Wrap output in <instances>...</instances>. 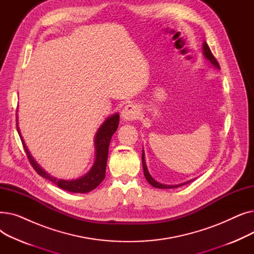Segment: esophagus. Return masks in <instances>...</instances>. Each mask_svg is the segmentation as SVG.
Here are the masks:
<instances>
[{"label":"esophagus","instance_id":"esophagus-1","mask_svg":"<svg viewBox=\"0 0 254 254\" xmlns=\"http://www.w3.org/2000/svg\"><path fill=\"white\" fill-rule=\"evenodd\" d=\"M122 116L125 120H134L139 116L138 107L134 104H127L122 111Z\"/></svg>","mask_w":254,"mask_h":254}]
</instances>
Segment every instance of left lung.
Listing matches in <instances>:
<instances>
[{"mask_svg": "<svg viewBox=\"0 0 254 254\" xmlns=\"http://www.w3.org/2000/svg\"><path fill=\"white\" fill-rule=\"evenodd\" d=\"M203 48H204V56H205V58L208 60V61H210V63L213 64V65H215L216 68H218L219 69V64H218V62L216 61V59L214 58V56H213V53L211 52V50H210V48H209V46H208V44L205 42L204 43V45H203ZM145 157H144V151H143V153H142V165H143V170H144V176H145V178H146V180L148 181V183H150L153 188H156V189H176V188H179V186H182V185H184V184H186V183H190V182H191V181H188V182H185V183H182V184H178V185H166V184H162V183H158L157 181H155L152 177H151V175L149 174V172H148V170H147V167H146V163H145V159H144Z\"/></svg>", "mask_w": 254, "mask_h": 254, "instance_id": "left-lung-1", "label": "left lung"}]
</instances>
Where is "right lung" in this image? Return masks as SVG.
Wrapping results in <instances>:
<instances>
[{
	"label": "right lung",
	"mask_w": 254,
	"mask_h": 254,
	"mask_svg": "<svg viewBox=\"0 0 254 254\" xmlns=\"http://www.w3.org/2000/svg\"><path fill=\"white\" fill-rule=\"evenodd\" d=\"M118 124H119V115L116 113L107 119L106 122L100 127V128L97 131L96 140H95L96 149H97L95 164H93L92 168L90 169V171L87 173L86 175H84L83 177L79 178V179L71 180V181L70 180H62V179H57L55 177H51L49 174H47L44 170H42V168L35 162V159L29 152L28 148H26V146L23 142V139L20 135L18 127H17V130H18L20 140L22 142L23 148L25 150V153H26V155H28L29 161H30L32 167L35 169V171L40 176H42L45 179L51 181L52 183H55L56 185L59 186L60 189H62L64 190H68L70 192L85 193L92 190H95L105 178L107 158H108L109 144H110L113 134L118 127Z\"/></svg>",
	"instance_id": "obj_1"
}]
</instances>
